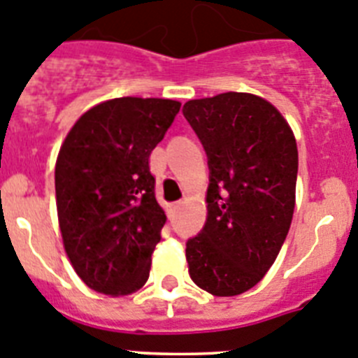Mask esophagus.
<instances>
[{"label":"esophagus","mask_w":358,"mask_h":358,"mask_svg":"<svg viewBox=\"0 0 358 358\" xmlns=\"http://www.w3.org/2000/svg\"><path fill=\"white\" fill-rule=\"evenodd\" d=\"M180 207H182V201H176L173 203V205H169V208H167V215H169V217H175L176 210H178Z\"/></svg>","instance_id":"obj_1"}]
</instances>
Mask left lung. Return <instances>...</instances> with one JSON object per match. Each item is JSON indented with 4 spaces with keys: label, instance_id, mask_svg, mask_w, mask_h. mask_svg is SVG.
<instances>
[{
    "label": "left lung",
    "instance_id": "obj_1",
    "mask_svg": "<svg viewBox=\"0 0 358 358\" xmlns=\"http://www.w3.org/2000/svg\"><path fill=\"white\" fill-rule=\"evenodd\" d=\"M183 115L208 162L207 221L185 244L189 275L214 296L255 287L294 212L298 148L271 103L246 92L191 99Z\"/></svg>",
    "mask_w": 358,
    "mask_h": 358
}]
</instances>
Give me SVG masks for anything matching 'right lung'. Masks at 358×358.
<instances>
[{"label":"right lung","mask_w":358,"mask_h":358,"mask_svg":"<svg viewBox=\"0 0 358 358\" xmlns=\"http://www.w3.org/2000/svg\"><path fill=\"white\" fill-rule=\"evenodd\" d=\"M178 112L173 99H110L87 110L60 148L55 192L64 248L96 292L130 294L150 276L167 219L150 155Z\"/></svg>","instance_id":"right-lung-1"}]
</instances>
